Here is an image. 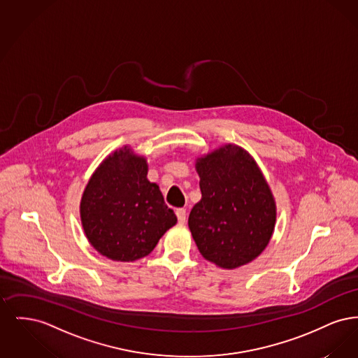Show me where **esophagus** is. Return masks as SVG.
Instances as JSON below:
<instances>
[{
    "label": "esophagus",
    "mask_w": 358,
    "mask_h": 358,
    "mask_svg": "<svg viewBox=\"0 0 358 358\" xmlns=\"http://www.w3.org/2000/svg\"><path fill=\"white\" fill-rule=\"evenodd\" d=\"M176 215H177V219H178V222L180 224H185L187 222V209H184V208H178L177 210H176Z\"/></svg>",
    "instance_id": "esophagus-1"
}]
</instances>
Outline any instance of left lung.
Here are the masks:
<instances>
[{
  "label": "left lung",
  "instance_id": "1",
  "mask_svg": "<svg viewBox=\"0 0 358 358\" xmlns=\"http://www.w3.org/2000/svg\"><path fill=\"white\" fill-rule=\"evenodd\" d=\"M201 200L189 215L200 254L234 270L260 255L273 236L276 205L255 159L236 145L197 158Z\"/></svg>",
  "mask_w": 358,
  "mask_h": 358
}]
</instances>
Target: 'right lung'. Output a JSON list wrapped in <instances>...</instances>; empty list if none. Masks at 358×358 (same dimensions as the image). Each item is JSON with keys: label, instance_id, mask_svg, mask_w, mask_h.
<instances>
[{"label": "right lung", "instance_id": "right-lung-1", "mask_svg": "<svg viewBox=\"0 0 358 358\" xmlns=\"http://www.w3.org/2000/svg\"><path fill=\"white\" fill-rule=\"evenodd\" d=\"M85 236L103 256L134 262L149 255L177 217L148 180L145 157L115 150L91 176L80 201Z\"/></svg>", "mask_w": 358, "mask_h": 358}]
</instances>
